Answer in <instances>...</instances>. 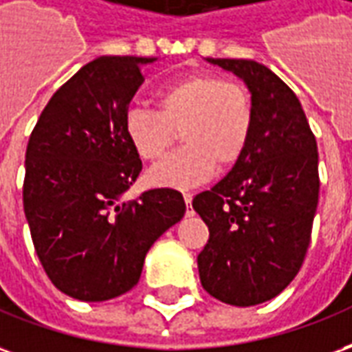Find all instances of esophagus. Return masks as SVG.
Returning <instances> with one entry per match:
<instances>
[{
	"instance_id": "esophagus-1",
	"label": "esophagus",
	"mask_w": 352,
	"mask_h": 352,
	"mask_svg": "<svg viewBox=\"0 0 352 352\" xmlns=\"http://www.w3.org/2000/svg\"><path fill=\"white\" fill-rule=\"evenodd\" d=\"M183 198H184V204H186V206H190V204H192V194L190 192H184Z\"/></svg>"
}]
</instances>
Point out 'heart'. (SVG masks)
<instances>
[{
    "label": "heart",
    "mask_w": 352,
    "mask_h": 352,
    "mask_svg": "<svg viewBox=\"0 0 352 352\" xmlns=\"http://www.w3.org/2000/svg\"><path fill=\"white\" fill-rule=\"evenodd\" d=\"M255 127L250 93L223 76L194 72L156 93V110L133 107L124 120L125 137L144 162L162 158L181 135L184 146L148 171L158 186L186 188L208 181L217 166L234 168L244 158Z\"/></svg>",
    "instance_id": "b5f03b06"
}]
</instances>
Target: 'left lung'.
<instances>
[{
    "instance_id": "1",
    "label": "left lung",
    "mask_w": 352,
    "mask_h": 352,
    "mask_svg": "<svg viewBox=\"0 0 352 352\" xmlns=\"http://www.w3.org/2000/svg\"><path fill=\"white\" fill-rule=\"evenodd\" d=\"M252 91L255 127L244 158L192 200L210 228L198 255L204 289L219 301L252 307L286 289L311 244L318 206V148L301 102L267 66L208 58Z\"/></svg>"
}]
</instances>
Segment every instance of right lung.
Listing matches in <instances>:
<instances>
[{
	"instance_id": "1",
	"label": "right lung",
	"mask_w": 352,
	"mask_h": 352,
	"mask_svg": "<svg viewBox=\"0 0 352 352\" xmlns=\"http://www.w3.org/2000/svg\"><path fill=\"white\" fill-rule=\"evenodd\" d=\"M152 60L87 63L55 91L28 141L22 201L32 242L49 280L80 301L129 292L151 245L186 210L173 188L122 198L142 169L124 120Z\"/></svg>"
}]
</instances>
